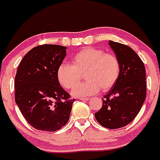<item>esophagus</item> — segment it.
I'll return each mask as SVG.
<instances>
[{"instance_id": "esophagus-1", "label": "esophagus", "mask_w": 160, "mask_h": 160, "mask_svg": "<svg viewBox=\"0 0 160 160\" xmlns=\"http://www.w3.org/2000/svg\"><path fill=\"white\" fill-rule=\"evenodd\" d=\"M80 100L82 101H88L89 100V98H79Z\"/></svg>"}]
</instances>
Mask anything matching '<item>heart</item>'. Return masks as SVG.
Returning a JSON list of instances; mask_svg holds the SVG:
<instances>
[{
    "mask_svg": "<svg viewBox=\"0 0 160 160\" xmlns=\"http://www.w3.org/2000/svg\"><path fill=\"white\" fill-rule=\"evenodd\" d=\"M121 65L113 54L93 47L82 49L74 55L72 65L62 63L57 70L59 84L71 89L78 84L84 73L86 81L78 84L72 92L74 97L84 98L92 95L101 90H110L118 81Z\"/></svg>",
    "mask_w": 160,
    "mask_h": 160,
    "instance_id": "1",
    "label": "heart"
}]
</instances>
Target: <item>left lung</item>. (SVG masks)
I'll use <instances>...</instances> for the list:
<instances>
[{"label":"left lung","instance_id":"1","mask_svg":"<svg viewBox=\"0 0 160 160\" xmlns=\"http://www.w3.org/2000/svg\"><path fill=\"white\" fill-rule=\"evenodd\" d=\"M109 46L119 60L121 71L94 117L101 126L117 129L133 121L141 109L147 93L146 69L141 59L130 47L111 40Z\"/></svg>","mask_w":160,"mask_h":160}]
</instances>
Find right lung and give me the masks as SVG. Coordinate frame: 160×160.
I'll use <instances>...</instances> for the list:
<instances>
[{
	"instance_id": "1",
	"label": "right lung",
	"mask_w": 160,
	"mask_h": 160,
	"mask_svg": "<svg viewBox=\"0 0 160 160\" xmlns=\"http://www.w3.org/2000/svg\"><path fill=\"white\" fill-rule=\"evenodd\" d=\"M66 47L45 44L32 48L19 65L15 76V101L32 128L56 131L66 124L75 99L60 86L57 70Z\"/></svg>"
}]
</instances>
